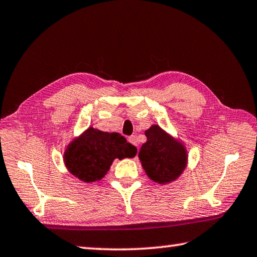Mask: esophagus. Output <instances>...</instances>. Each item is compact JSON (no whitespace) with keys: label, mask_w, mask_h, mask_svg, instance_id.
<instances>
[{"label":"esophagus","mask_w":257,"mask_h":257,"mask_svg":"<svg viewBox=\"0 0 257 257\" xmlns=\"http://www.w3.org/2000/svg\"><path fill=\"white\" fill-rule=\"evenodd\" d=\"M128 142L130 143V144H133L134 146L137 147V139H136V137H135V136H130L128 138Z\"/></svg>","instance_id":"34e87169"}]
</instances>
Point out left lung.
I'll use <instances>...</instances> for the list:
<instances>
[{
    "mask_svg": "<svg viewBox=\"0 0 257 257\" xmlns=\"http://www.w3.org/2000/svg\"><path fill=\"white\" fill-rule=\"evenodd\" d=\"M145 135L147 142L141 147L138 158L146 175L158 184L176 180L187 164L184 145L156 124L147 129Z\"/></svg>",
    "mask_w": 257,
    "mask_h": 257,
    "instance_id": "8db88e82",
    "label": "left lung"
}]
</instances>
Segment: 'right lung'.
I'll return each instance as SVG.
<instances>
[{
    "label": "right lung",
    "mask_w": 257,
    "mask_h": 257,
    "mask_svg": "<svg viewBox=\"0 0 257 257\" xmlns=\"http://www.w3.org/2000/svg\"><path fill=\"white\" fill-rule=\"evenodd\" d=\"M137 149L118 133H104L88 128L70 143L64 152L69 172L85 182L101 180L114 159L134 158Z\"/></svg>",
    "instance_id": "right-lung-1"
}]
</instances>
